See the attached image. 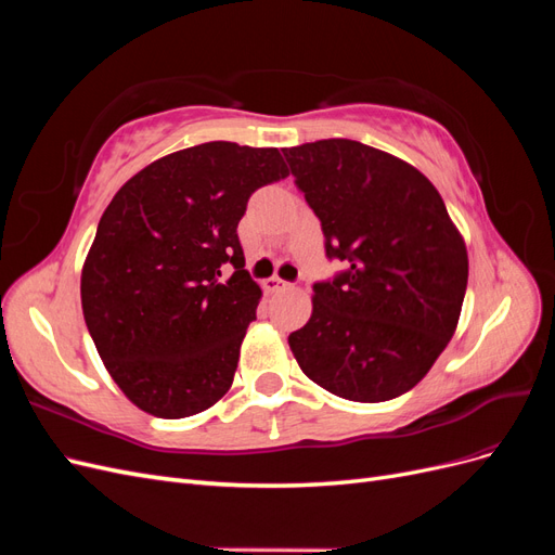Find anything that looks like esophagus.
<instances>
[{
	"mask_svg": "<svg viewBox=\"0 0 555 555\" xmlns=\"http://www.w3.org/2000/svg\"><path fill=\"white\" fill-rule=\"evenodd\" d=\"M287 287H289V282H284V280H280V278H268V280H263L266 294H278V292L287 289Z\"/></svg>",
	"mask_w": 555,
	"mask_h": 555,
	"instance_id": "obj_1",
	"label": "esophagus"
}]
</instances>
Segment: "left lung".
<instances>
[{
  "label": "left lung",
  "mask_w": 555,
  "mask_h": 555,
  "mask_svg": "<svg viewBox=\"0 0 555 555\" xmlns=\"http://www.w3.org/2000/svg\"><path fill=\"white\" fill-rule=\"evenodd\" d=\"M322 222L328 259L310 322L289 335L314 384L357 402L398 398L424 379L456 331L467 249L444 201L414 166L349 139L284 150Z\"/></svg>",
  "instance_id": "obj_1"
}]
</instances>
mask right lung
Masks as SVG:
<instances>
[{
    "label": "right lung",
    "instance_id": "obj_1",
    "mask_svg": "<svg viewBox=\"0 0 555 555\" xmlns=\"http://www.w3.org/2000/svg\"><path fill=\"white\" fill-rule=\"evenodd\" d=\"M287 176L278 147L201 143L145 166L104 210L82 266V314L143 412L192 416L229 391L261 298L238 222L251 194Z\"/></svg>",
    "mask_w": 555,
    "mask_h": 555
}]
</instances>
